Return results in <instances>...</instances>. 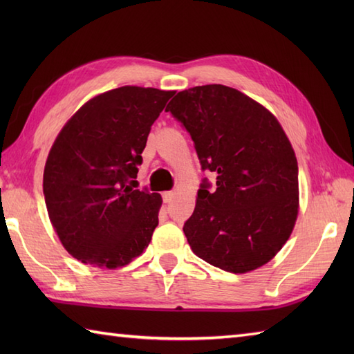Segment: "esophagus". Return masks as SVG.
<instances>
[{
    "label": "esophagus",
    "instance_id": "esophagus-1",
    "mask_svg": "<svg viewBox=\"0 0 354 354\" xmlns=\"http://www.w3.org/2000/svg\"><path fill=\"white\" fill-rule=\"evenodd\" d=\"M173 198H175V193H173V192H164L162 193V201L165 202V204H169V202H171Z\"/></svg>",
    "mask_w": 354,
    "mask_h": 354
}]
</instances>
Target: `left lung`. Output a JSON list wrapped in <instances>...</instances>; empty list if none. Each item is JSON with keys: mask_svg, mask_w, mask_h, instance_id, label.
<instances>
[{"mask_svg": "<svg viewBox=\"0 0 354 354\" xmlns=\"http://www.w3.org/2000/svg\"><path fill=\"white\" fill-rule=\"evenodd\" d=\"M165 111L190 132L202 169L217 173L216 190L201 185L184 225L192 251L232 274L266 265L299 208L298 162L281 124L251 97L216 84L178 93Z\"/></svg>", "mask_w": 354, "mask_h": 354, "instance_id": "1", "label": "left lung"}]
</instances>
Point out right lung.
Masks as SVG:
<instances>
[{"label": "right lung", "mask_w": 354, "mask_h": 354, "mask_svg": "<svg viewBox=\"0 0 354 354\" xmlns=\"http://www.w3.org/2000/svg\"><path fill=\"white\" fill-rule=\"evenodd\" d=\"M175 91L122 86L89 99L64 124L44 169L50 222L74 259L102 269L142 254L160 193L133 190L150 127Z\"/></svg>", "instance_id": "right-lung-1"}]
</instances>
